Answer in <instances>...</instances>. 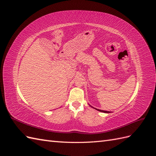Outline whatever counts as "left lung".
<instances>
[{
	"label": "left lung",
	"mask_w": 156,
	"mask_h": 156,
	"mask_svg": "<svg viewBox=\"0 0 156 156\" xmlns=\"http://www.w3.org/2000/svg\"><path fill=\"white\" fill-rule=\"evenodd\" d=\"M96 110H98V111H100V112H105V113H108V112H110L109 111H103V110H100V109H98V108H96Z\"/></svg>",
	"instance_id": "8db88e82"
}]
</instances>
